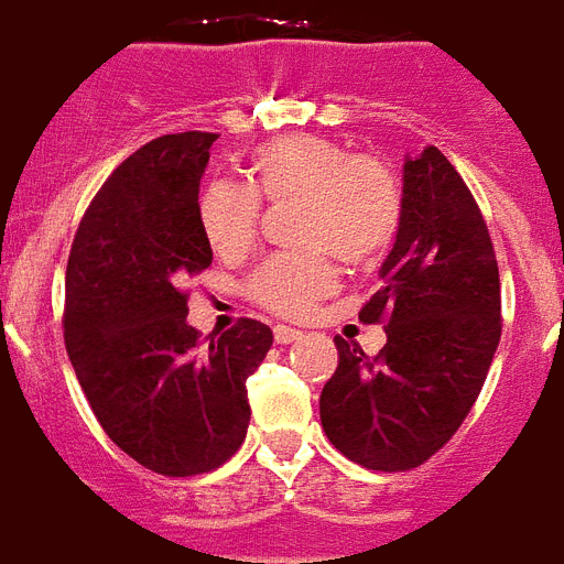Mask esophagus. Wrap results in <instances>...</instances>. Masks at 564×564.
<instances>
[{
    "label": "esophagus",
    "instance_id": "obj_1",
    "mask_svg": "<svg viewBox=\"0 0 564 564\" xmlns=\"http://www.w3.org/2000/svg\"><path fill=\"white\" fill-rule=\"evenodd\" d=\"M273 337H276V344H296V340H303V332L300 328L291 326H276L273 328Z\"/></svg>",
    "mask_w": 564,
    "mask_h": 564
}]
</instances>
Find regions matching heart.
Wrapping results in <instances>:
<instances>
[{
    "label": "heart",
    "mask_w": 564,
    "mask_h": 564,
    "mask_svg": "<svg viewBox=\"0 0 564 564\" xmlns=\"http://www.w3.org/2000/svg\"><path fill=\"white\" fill-rule=\"evenodd\" d=\"M250 186L218 180L197 200V220L218 256L253 245L259 197L303 200L300 241L332 250L360 268L393 245L402 224V186L393 169L372 156H352L332 139L294 133L256 148L247 162ZM337 270L326 253L270 256L253 273L250 291L276 314L300 317L335 291Z\"/></svg>",
    "instance_id": "1"
}]
</instances>
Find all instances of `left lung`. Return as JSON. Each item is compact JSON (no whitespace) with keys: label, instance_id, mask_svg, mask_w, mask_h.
Segmentation results:
<instances>
[{"label":"left lung","instance_id":"obj_1","mask_svg":"<svg viewBox=\"0 0 564 564\" xmlns=\"http://www.w3.org/2000/svg\"><path fill=\"white\" fill-rule=\"evenodd\" d=\"M378 279L360 319H387L384 349L367 358L335 337L340 364L319 395V422L358 466L404 471L457 434L501 340L489 229L434 145L404 156L402 224Z\"/></svg>","mask_w":564,"mask_h":564}]
</instances>
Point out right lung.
Returning a JSON list of instances; mask_svg holds the SVG:
<instances>
[{"label": "right lung", "mask_w": 564, "mask_h": 564, "mask_svg": "<svg viewBox=\"0 0 564 564\" xmlns=\"http://www.w3.org/2000/svg\"><path fill=\"white\" fill-rule=\"evenodd\" d=\"M215 133H171L121 162L66 264V352L121 452L156 475L227 463L250 425L247 378L273 332L259 319L197 340L180 285L212 264L197 188Z\"/></svg>", "instance_id": "right-lung-1"}]
</instances>
